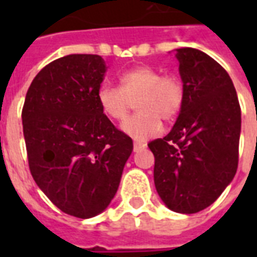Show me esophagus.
Segmentation results:
<instances>
[{
  "label": "esophagus",
  "mask_w": 257,
  "mask_h": 257,
  "mask_svg": "<svg viewBox=\"0 0 257 257\" xmlns=\"http://www.w3.org/2000/svg\"><path fill=\"white\" fill-rule=\"evenodd\" d=\"M144 148L145 144H141V143H135V144H133V151H135V152H140V151H143Z\"/></svg>",
  "instance_id": "34e87169"
}]
</instances>
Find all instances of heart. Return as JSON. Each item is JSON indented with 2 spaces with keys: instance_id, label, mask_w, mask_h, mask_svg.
I'll return each instance as SVG.
<instances>
[{
  "instance_id": "b5f03b06",
  "label": "heart",
  "mask_w": 257,
  "mask_h": 257,
  "mask_svg": "<svg viewBox=\"0 0 257 257\" xmlns=\"http://www.w3.org/2000/svg\"><path fill=\"white\" fill-rule=\"evenodd\" d=\"M97 100L105 116L122 121L136 101V114L124 121L122 131L136 140L144 141L161 132V120L179 116L185 100V86L177 74H163L160 69L139 65L118 76V86L104 84Z\"/></svg>"
}]
</instances>
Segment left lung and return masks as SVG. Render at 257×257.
<instances>
[{
	"label": "left lung",
	"instance_id": "obj_1",
	"mask_svg": "<svg viewBox=\"0 0 257 257\" xmlns=\"http://www.w3.org/2000/svg\"><path fill=\"white\" fill-rule=\"evenodd\" d=\"M185 100L163 139L151 141L155 185L165 205L179 213L209 207L235 177L241 110L229 74L192 48L177 49Z\"/></svg>",
	"mask_w": 257,
	"mask_h": 257
}]
</instances>
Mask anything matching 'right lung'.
<instances>
[{"mask_svg": "<svg viewBox=\"0 0 257 257\" xmlns=\"http://www.w3.org/2000/svg\"><path fill=\"white\" fill-rule=\"evenodd\" d=\"M105 70L97 54L57 58L34 77L22 108L34 181L58 209L80 219L108 207L133 149L98 105Z\"/></svg>", "mask_w": 257, "mask_h": 257, "instance_id": "right-lung-1", "label": "right lung"}]
</instances>
